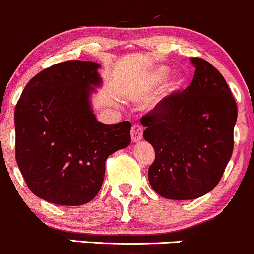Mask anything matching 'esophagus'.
Instances as JSON below:
<instances>
[{
    "mask_svg": "<svg viewBox=\"0 0 254 254\" xmlns=\"http://www.w3.org/2000/svg\"><path fill=\"white\" fill-rule=\"evenodd\" d=\"M130 135H132V141L136 142L141 140L142 138V127L140 125L135 124L132 126V130H130Z\"/></svg>",
    "mask_w": 254,
    "mask_h": 254,
    "instance_id": "34e87169",
    "label": "esophagus"
}]
</instances>
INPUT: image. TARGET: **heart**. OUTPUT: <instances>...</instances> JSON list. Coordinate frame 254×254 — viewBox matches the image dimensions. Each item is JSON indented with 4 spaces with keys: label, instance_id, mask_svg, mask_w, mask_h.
Wrapping results in <instances>:
<instances>
[{
    "label": "heart",
    "instance_id": "obj_1",
    "mask_svg": "<svg viewBox=\"0 0 254 254\" xmlns=\"http://www.w3.org/2000/svg\"><path fill=\"white\" fill-rule=\"evenodd\" d=\"M170 72H172V70H170V68L167 67V65H159V67L155 68V69L151 72V74L149 75V79H147V84L151 85V86H157V85L162 84V82L169 76ZM184 84H185V76L182 75L181 73L174 74L173 78L170 79L169 81H167V84L164 85L163 90H162V95H161L162 101L175 96L176 93L182 89Z\"/></svg>",
    "mask_w": 254,
    "mask_h": 254
}]
</instances>
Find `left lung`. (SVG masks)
Listing matches in <instances>:
<instances>
[{
    "label": "left lung",
    "mask_w": 254,
    "mask_h": 254,
    "mask_svg": "<svg viewBox=\"0 0 254 254\" xmlns=\"http://www.w3.org/2000/svg\"><path fill=\"white\" fill-rule=\"evenodd\" d=\"M194 78L141 118L155 149L149 181L157 194L189 200L217 186L234 147L238 108L223 75L203 59H190Z\"/></svg>",
    "instance_id": "left-lung-1"
}]
</instances>
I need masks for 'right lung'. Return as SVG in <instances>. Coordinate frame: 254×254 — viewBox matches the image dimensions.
Here are the masks:
<instances>
[{"label": "right lung", "mask_w": 254, "mask_h": 254, "mask_svg": "<svg viewBox=\"0 0 254 254\" xmlns=\"http://www.w3.org/2000/svg\"><path fill=\"white\" fill-rule=\"evenodd\" d=\"M99 67L79 60L51 65L28 81L16 103V163L31 192L49 203L92 200L107 158L130 142L129 121L105 125L93 114Z\"/></svg>", "instance_id": "1"}]
</instances>
